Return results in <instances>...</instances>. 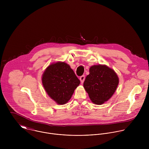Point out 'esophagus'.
<instances>
[{
  "mask_svg": "<svg viewBox=\"0 0 149 149\" xmlns=\"http://www.w3.org/2000/svg\"><path fill=\"white\" fill-rule=\"evenodd\" d=\"M80 81H81V83H83L84 81V80H85V76H84V75L81 76L80 77Z\"/></svg>",
  "mask_w": 149,
  "mask_h": 149,
  "instance_id": "esophagus-1",
  "label": "esophagus"
}]
</instances>
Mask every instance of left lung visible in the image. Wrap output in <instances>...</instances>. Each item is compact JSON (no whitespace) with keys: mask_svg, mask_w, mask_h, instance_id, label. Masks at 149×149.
Segmentation results:
<instances>
[{"mask_svg":"<svg viewBox=\"0 0 149 149\" xmlns=\"http://www.w3.org/2000/svg\"><path fill=\"white\" fill-rule=\"evenodd\" d=\"M119 79L115 70L106 65H95L90 67L84 88L93 103L102 105L115 92Z\"/></svg>","mask_w":149,"mask_h":149,"instance_id":"obj_1","label":"left lung"}]
</instances>
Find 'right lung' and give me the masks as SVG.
<instances>
[{"label": "right lung", "mask_w": 149, "mask_h": 149, "mask_svg": "<svg viewBox=\"0 0 149 149\" xmlns=\"http://www.w3.org/2000/svg\"><path fill=\"white\" fill-rule=\"evenodd\" d=\"M42 83L49 96L57 104L63 105L70 99L80 81L68 64L58 61L46 68Z\"/></svg>", "instance_id": "add662e5"}]
</instances>
